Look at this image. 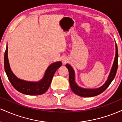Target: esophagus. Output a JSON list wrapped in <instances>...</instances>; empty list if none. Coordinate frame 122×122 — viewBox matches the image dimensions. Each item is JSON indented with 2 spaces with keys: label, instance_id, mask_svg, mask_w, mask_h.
Here are the masks:
<instances>
[{
  "label": "esophagus",
  "instance_id": "obj_1",
  "mask_svg": "<svg viewBox=\"0 0 122 122\" xmlns=\"http://www.w3.org/2000/svg\"><path fill=\"white\" fill-rule=\"evenodd\" d=\"M62 62L63 63V64H65L66 63L68 62V59H67L66 57H64L62 60Z\"/></svg>",
  "mask_w": 122,
  "mask_h": 122
}]
</instances>
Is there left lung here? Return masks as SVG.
<instances>
[{"label": "left lung", "instance_id": "1", "mask_svg": "<svg viewBox=\"0 0 122 122\" xmlns=\"http://www.w3.org/2000/svg\"><path fill=\"white\" fill-rule=\"evenodd\" d=\"M117 65H118V52H117V47L116 45V55L113 64L112 68L108 78L107 81L101 87L97 88V89H86L84 88H80L76 84L75 82V72L72 67L69 64H66V67L68 69L69 71V80L70 86L71 89L75 94L79 95L82 97H93V96H97L103 92L108 88V86L110 85L111 82L115 77L116 73L117 72Z\"/></svg>", "mask_w": 122, "mask_h": 122}]
</instances>
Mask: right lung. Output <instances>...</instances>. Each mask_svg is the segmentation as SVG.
<instances>
[{
  "instance_id": "add662e5",
  "label": "right lung",
  "mask_w": 122,
  "mask_h": 122,
  "mask_svg": "<svg viewBox=\"0 0 122 122\" xmlns=\"http://www.w3.org/2000/svg\"><path fill=\"white\" fill-rule=\"evenodd\" d=\"M7 53L8 48L7 47L5 53L4 65L8 79L15 89L25 95H40L45 93L49 88L56 71L62 65L61 62L53 63L48 67L42 80L37 82L26 81L19 79L12 72L8 62Z\"/></svg>"
}]
</instances>
